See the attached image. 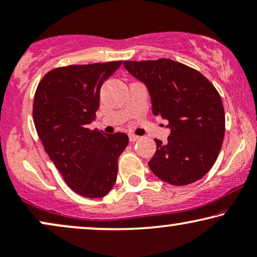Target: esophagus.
<instances>
[{
	"instance_id": "esophagus-1",
	"label": "esophagus",
	"mask_w": 257,
	"mask_h": 257,
	"mask_svg": "<svg viewBox=\"0 0 257 257\" xmlns=\"http://www.w3.org/2000/svg\"><path fill=\"white\" fill-rule=\"evenodd\" d=\"M139 138H140V136L135 135V134H129V140H131L132 142H135V141H138Z\"/></svg>"
}]
</instances>
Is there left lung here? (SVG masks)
Returning a JSON list of instances; mask_svg holds the SVG:
<instances>
[{"label": "left lung", "instance_id": "obj_1", "mask_svg": "<svg viewBox=\"0 0 257 257\" xmlns=\"http://www.w3.org/2000/svg\"><path fill=\"white\" fill-rule=\"evenodd\" d=\"M123 65L147 85L153 113L166 118L171 128L167 142L155 139L149 168L175 186L201 179L218 158L225 133L218 91L199 71L166 58Z\"/></svg>", "mask_w": 257, "mask_h": 257}]
</instances>
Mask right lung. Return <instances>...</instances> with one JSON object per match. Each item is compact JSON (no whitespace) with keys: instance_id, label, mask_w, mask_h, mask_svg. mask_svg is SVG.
I'll return each instance as SVG.
<instances>
[{"instance_id":"right-lung-1","label":"right lung","mask_w":257,"mask_h":257,"mask_svg":"<svg viewBox=\"0 0 257 257\" xmlns=\"http://www.w3.org/2000/svg\"><path fill=\"white\" fill-rule=\"evenodd\" d=\"M121 64L57 67L42 77L35 91L33 119L45 152L67 186L86 198L109 193L117 178L118 157L129 142L124 133L90 129L100 86Z\"/></svg>"}]
</instances>
